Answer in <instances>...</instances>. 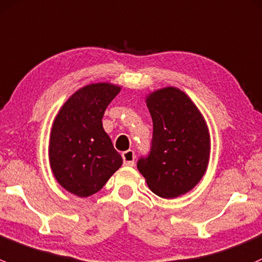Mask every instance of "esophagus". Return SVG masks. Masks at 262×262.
<instances>
[{
	"label": "esophagus",
	"mask_w": 262,
	"mask_h": 262,
	"mask_svg": "<svg viewBox=\"0 0 262 262\" xmlns=\"http://www.w3.org/2000/svg\"><path fill=\"white\" fill-rule=\"evenodd\" d=\"M135 152L132 150H127L122 154V159H123V164L127 166H134L135 165Z\"/></svg>",
	"instance_id": "34e87169"
}]
</instances>
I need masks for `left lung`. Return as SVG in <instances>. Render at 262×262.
I'll use <instances>...</instances> for the list:
<instances>
[{
    "label": "left lung",
    "mask_w": 262,
    "mask_h": 262,
    "mask_svg": "<svg viewBox=\"0 0 262 262\" xmlns=\"http://www.w3.org/2000/svg\"><path fill=\"white\" fill-rule=\"evenodd\" d=\"M152 118L150 151L137 161L147 185L161 198H175L193 189L208 165V128L189 97L168 87L146 99Z\"/></svg>",
    "instance_id": "left-lung-1"
}]
</instances>
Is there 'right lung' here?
I'll list each match as a JSON object with an SVG mask.
<instances>
[{"label":"right lung","mask_w":262,"mask_h":262,"mask_svg":"<svg viewBox=\"0 0 262 262\" xmlns=\"http://www.w3.org/2000/svg\"><path fill=\"white\" fill-rule=\"evenodd\" d=\"M121 88L110 83L83 87L64 103L51 128L50 166L59 184L78 196L103 188L122 165L102 126L104 111Z\"/></svg>","instance_id":"1"}]
</instances>
